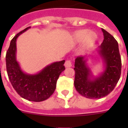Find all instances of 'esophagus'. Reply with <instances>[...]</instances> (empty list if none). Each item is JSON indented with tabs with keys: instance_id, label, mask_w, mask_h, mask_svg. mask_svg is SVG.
I'll return each mask as SVG.
<instances>
[{
	"instance_id": "esophagus-1",
	"label": "esophagus",
	"mask_w": 128,
	"mask_h": 128,
	"mask_svg": "<svg viewBox=\"0 0 128 128\" xmlns=\"http://www.w3.org/2000/svg\"><path fill=\"white\" fill-rule=\"evenodd\" d=\"M64 65H65V67H66V68H70V67H71V66H72V62H71V60H66Z\"/></svg>"
}]
</instances>
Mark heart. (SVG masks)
Wrapping results in <instances>:
<instances>
[{"instance_id":"b5f03b06","label":"heart","mask_w":128,"mask_h":128,"mask_svg":"<svg viewBox=\"0 0 128 128\" xmlns=\"http://www.w3.org/2000/svg\"><path fill=\"white\" fill-rule=\"evenodd\" d=\"M74 38L77 41H81L84 40V44L85 46H88L95 40L96 34L94 32H88L87 30H78L74 34Z\"/></svg>"}]
</instances>
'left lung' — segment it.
I'll list each match as a JSON object with an SVG mask.
<instances>
[{"label":"left lung","mask_w":128,"mask_h":128,"mask_svg":"<svg viewBox=\"0 0 128 128\" xmlns=\"http://www.w3.org/2000/svg\"><path fill=\"white\" fill-rule=\"evenodd\" d=\"M104 40L98 52L104 60L105 70L94 77L84 56L75 59L74 86L78 93L90 99H100L111 92L119 81L122 70L121 56L118 44L114 37L102 28Z\"/></svg>","instance_id":"obj_1"}]
</instances>
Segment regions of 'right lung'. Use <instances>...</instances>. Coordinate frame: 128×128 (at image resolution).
<instances>
[{"label":"right lung","instance_id":"right-lung-1","mask_svg":"<svg viewBox=\"0 0 128 128\" xmlns=\"http://www.w3.org/2000/svg\"><path fill=\"white\" fill-rule=\"evenodd\" d=\"M30 28H26L12 39L6 54V71L9 80L18 94L29 101L42 102L54 92L59 76L65 70V60L54 62L36 74L23 72L16 59V42L17 38Z\"/></svg>","mask_w":128,"mask_h":128}]
</instances>
